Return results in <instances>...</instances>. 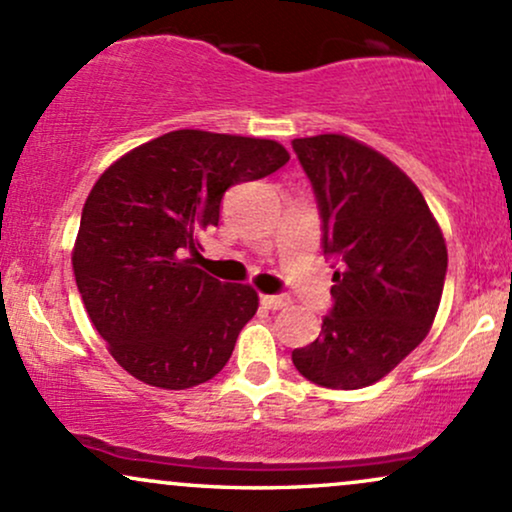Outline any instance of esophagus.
Here are the masks:
<instances>
[{"label":"esophagus","instance_id":"1","mask_svg":"<svg viewBox=\"0 0 512 512\" xmlns=\"http://www.w3.org/2000/svg\"><path fill=\"white\" fill-rule=\"evenodd\" d=\"M260 303L267 310H281V308H286V305H289V298H286V296H262Z\"/></svg>","mask_w":512,"mask_h":512}]
</instances>
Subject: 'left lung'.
I'll return each mask as SVG.
<instances>
[{"label": "left lung", "instance_id": "8db88e82", "mask_svg": "<svg viewBox=\"0 0 512 512\" xmlns=\"http://www.w3.org/2000/svg\"><path fill=\"white\" fill-rule=\"evenodd\" d=\"M322 219V252L339 262L332 310L315 342L291 354L310 383H378L426 339L448 248L424 195L390 158L344 134L293 139Z\"/></svg>", "mask_w": 512, "mask_h": 512}]
</instances>
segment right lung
Listing matches in <instances>:
<instances>
[{"mask_svg": "<svg viewBox=\"0 0 512 512\" xmlns=\"http://www.w3.org/2000/svg\"><path fill=\"white\" fill-rule=\"evenodd\" d=\"M289 161L272 139L178 129L115 161L93 185L74 276L113 358L146 385L187 390L226 366L257 291L195 267L223 192Z\"/></svg>", "mask_w": 512, "mask_h": 512, "instance_id": "1", "label": "right lung"}]
</instances>
